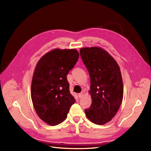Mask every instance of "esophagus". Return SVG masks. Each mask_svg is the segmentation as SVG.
<instances>
[{
    "label": "esophagus",
    "mask_w": 151,
    "mask_h": 151,
    "mask_svg": "<svg viewBox=\"0 0 151 151\" xmlns=\"http://www.w3.org/2000/svg\"><path fill=\"white\" fill-rule=\"evenodd\" d=\"M84 95V93L83 92H81V93H79L78 94V96L79 98H81L82 97H83V96Z\"/></svg>",
    "instance_id": "esophagus-1"
}]
</instances>
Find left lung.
<instances>
[{
  "label": "left lung",
  "instance_id": "left-lung-1",
  "mask_svg": "<svg viewBox=\"0 0 151 151\" xmlns=\"http://www.w3.org/2000/svg\"><path fill=\"white\" fill-rule=\"evenodd\" d=\"M91 78L92 103L85 109L88 119L104 125L115 116L122 102L123 85L120 67L106 51L99 47L80 50Z\"/></svg>",
  "mask_w": 151,
  "mask_h": 151
}]
</instances>
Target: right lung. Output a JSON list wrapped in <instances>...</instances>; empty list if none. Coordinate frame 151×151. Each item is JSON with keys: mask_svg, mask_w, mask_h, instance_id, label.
Here are the masks:
<instances>
[{"mask_svg": "<svg viewBox=\"0 0 151 151\" xmlns=\"http://www.w3.org/2000/svg\"><path fill=\"white\" fill-rule=\"evenodd\" d=\"M75 49H54L38 61L31 83V99L38 116L48 125L64 121L76 99L67 76L78 60Z\"/></svg>", "mask_w": 151, "mask_h": 151, "instance_id": "add662e5", "label": "right lung"}]
</instances>
